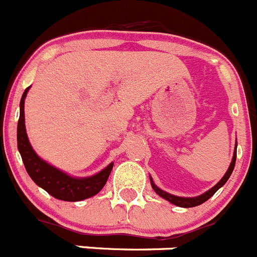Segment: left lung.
I'll return each instance as SVG.
<instances>
[{
  "instance_id": "1",
  "label": "left lung",
  "mask_w": 257,
  "mask_h": 257,
  "mask_svg": "<svg viewBox=\"0 0 257 257\" xmlns=\"http://www.w3.org/2000/svg\"><path fill=\"white\" fill-rule=\"evenodd\" d=\"M235 162H236V147H235V152H234V157H232V160H231V164H230L229 169H227V172L225 173V175L222 177L221 180H220L219 183L214 186V188L210 189L209 191L204 193L203 195L195 196V198H180V196H175V195H172V194H169V193H165V191L160 190V189L158 188L154 183H153L152 178H150V183H152V186H153V189H154L155 193H157L159 196H162V198H164L165 200L170 201V203L174 204V205H177V206H181V208H193V206H198V205H200V204L205 203L206 200H209V199L211 198V196L214 195V194L216 193V191L219 190V189L221 188L225 183H226L227 179H229L230 175H231L232 170H234Z\"/></svg>"
}]
</instances>
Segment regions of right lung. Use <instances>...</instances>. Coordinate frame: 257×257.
<instances>
[{
  "label": "right lung",
  "mask_w": 257,
  "mask_h": 257,
  "mask_svg": "<svg viewBox=\"0 0 257 257\" xmlns=\"http://www.w3.org/2000/svg\"><path fill=\"white\" fill-rule=\"evenodd\" d=\"M30 87L23 92L20 103V119L17 124V145L28 175L38 186L56 199L79 201L95 195L103 189L113 169L110 163L105 169L89 178H72L41 159L28 142L25 126V98Z\"/></svg>",
  "instance_id": "right-lung-1"
}]
</instances>
